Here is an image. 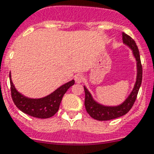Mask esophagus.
I'll list each match as a JSON object with an SVG mask.
<instances>
[{
    "instance_id": "34e87169",
    "label": "esophagus",
    "mask_w": 154,
    "mask_h": 154,
    "mask_svg": "<svg viewBox=\"0 0 154 154\" xmlns=\"http://www.w3.org/2000/svg\"><path fill=\"white\" fill-rule=\"evenodd\" d=\"M74 79L77 83H81V82L84 81V76L82 74L75 75Z\"/></svg>"
}]
</instances>
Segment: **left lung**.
I'll use <instances>...</instances> for the list:
<instances>
[{
  "instance_id": "obj_1",
  "label": "left lung",
  "mask_w": 154,
  "mask_h": 154,
  "mask_svg": "<svg viewBox=\"0 0 154 154\" xmlns=\"http://www.w3.org/2000/svg\"><path fill=\"white\" fill-rule=\"evenodd\" d=\"M122 41L123 43L127 45L133 51V54L137 61V78L135 85L129 97L126 99V100L118 106H103L100 103H97L93 100L92 95L88 92V90L84 87L85 92V106L87 112L92 118L99 121H107L119 118L124 116L131 109L138 96V90L140 88L142 80V66L140 59V54L138 47L136 45L133 38L131 36L122 32Z\"/></svg>"
}]
</instances>
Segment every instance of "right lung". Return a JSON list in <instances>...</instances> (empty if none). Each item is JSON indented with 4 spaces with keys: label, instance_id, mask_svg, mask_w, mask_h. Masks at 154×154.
<instances>
[{
    "label": "right lung",
    "instance_id": "right-lung-1",
    "mask_svg": "<svg viewBox=\"0 0 154 154\" xmlns=\"http://www.w3.org/2000/svg\"><path fill=\"white\" fill-rule=\"evenodd\" d=\"M11 95L15 105L23 113L38 119L51 118L59 109L60 103L66 91L74 85V80L62 85L47 97L39 99H31L24 97L17 91L12 83L9 73Z\"/></svg>",
    "mask_w": 154,
    "mask_h": 154
}]
</instances>
